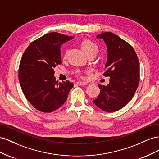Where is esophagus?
Here are the masks:
<instances>
[{"instance_id": "esophagus-1", "label": "esophagus", "mask_w": 159, "mask_h": 159, "mask_svg": "<svg viewBox=\"0 0 159 159\" xmlns=\"http://www.w3.org/2000/svg\"><path fill=\"white\" fill-rule=\"evenodd\" d=\"M76 84L80 85V86H82V85L88 84L89 83L87 82H84V81H78V82H76Z\"/></svg>"}]
</instances>
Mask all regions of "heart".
I'll return each mask as SVG.
<instances>
[{
  "label": "heart",
  "mask_w": 159,
  "mask_h": 159,
  "mask_svg": "<svg viewBox=\"0 0 159 159\" xmlns=\"http://www.w3.org/2000/svg\"><path fill=\"white\" fill-rule=\"evenodd\" d=\"M81 48L83 52L87 54H90V53H95L97 54L98 52V47L96 44L90 41V40H86L81 43ZM67 57V51H66L64 54H63L62 58L65 60Z\"/></svg>",
  "instance_id": "1"
}]
</instances>
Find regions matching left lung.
Instances as JSON below:
<instances>
[{
	"label": "left lung",
	"mask_w": 159,
	"mask_h": 159,
	"mask_svg": "<svg viewBox=\"0 0 159 159\" xmlns=\"http://www.w3.org/2000/svg\"><path fill=\"white\" fill-rule=\"evenodd\" d=\"M105 41L107 48V60L105 76L110 77L107 86L98 84L101 91L94 104L106 112H115L124 107L137 89L140 66L133 48L115 34L102 33L97 36Z\"/></svg>",
	"instance_id": "1"
}]
</instances>
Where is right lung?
<instances>
[{
    "label": "right lung",
    "instance_id": "add662e5",
    "mask_svg": "<svg viewBox=\"0 0 159 159\" xmlns=\"http://www.w3.org/2000/svg\"><path fill=\"white\" fill-rule=\"evenodd\" d=\"M58 33H50L32 42L22 57L19 79L22 92L37 110L51 112L66 101L73 87L69 80L58 83L54 69L61 65V45L73 39Z\"/></svg>",
    "mask_w": 159,
    "mask_h": 159
}]
</instances>
